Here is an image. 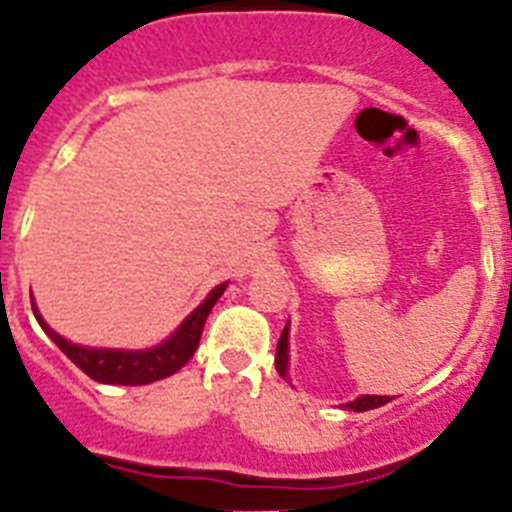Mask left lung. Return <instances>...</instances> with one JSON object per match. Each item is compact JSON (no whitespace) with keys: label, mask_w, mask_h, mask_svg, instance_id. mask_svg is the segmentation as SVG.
Here are the masks:
<instances>
[{"label":"left lung","mask_w":512,"mask_h":512,"mask_svg":"<svg viewBox=\"0 0 512 512\" xmlns=\"http://www.w3.org/2000/svg\"><path fill=\"white\" fill-rule=\"evenodd\" d=\"M286 359H289V324L284 326V332H281V337H279V344H276V372H279L281 377H286ZM387 402H389V397H379V394H364V397L349 402L347 407L354 412H367V410H374V407L387 405Z\"/></svg>","instance_id":"obj_1"}]
</instances>
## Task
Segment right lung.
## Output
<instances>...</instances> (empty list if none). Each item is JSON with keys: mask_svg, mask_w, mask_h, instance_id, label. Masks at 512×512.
Wrapping results in <instances>:
<instances>
[{"mask_svg": "<svg viewBox=\"0 0 512 512\" xmlns=\"http://www.w3.org/2000/svg\"><path fill=\"white\" fill-rule=\"evenodd\" d=\"M223 291H226V284L216 286V289L206 296V301L178 326V332H175L168 342L160 344V347L155 349H145V352L77 347V344L67 342L60 334L52 332L50 326L45 324V319L37 314V306H32V309L42 329L50 334L52 342H55L57 347H60L62 352L87 374V377L102 384H130V387H133V384H150L155 382V379L170 377V374L178 372V369L193 357V352L198 349V342H201L203 324H206L213 304H216L218 296H221Z\"/></svg>", "mask_w": 512, "mask_h": 512, "instance_id": "1", "label": "right lung"}]
</instances>
